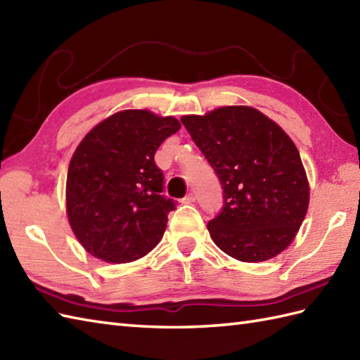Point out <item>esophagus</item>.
<instances>
[{
    "instance_id": "34e87169",
    "label": "esophagus",
    "mask_w": 360,
    "mask_h": 360,
    "mask_svg": "<svg viewBox=\"0 0 360 360\" xmlns=\"http://www.w3.org/2000/svg\"><path fill=\"white\" fill-rule=\"evenodd\" d=\"M195 200H196L195 193H188V195H186V198H182V202H184V204H192V202H195Z\"/></svg>"
}]
</instances>
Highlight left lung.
<instances>
[{"label": "left lung", "mask_w": 360, "mask_h": 360, "mask_svg": "<svg viewBox=\"0 0 360 360\" xmlns=\"http://www.w3.org/2000/svg\"><path fill=\"white\" fill-rule=\"evenodd\" d=\"M181 122L223 188V209L207 224L212 240L240 262L278 255L309 204L307 173L290 137L250 106H223Z\"/></svg>", "instance_id": "8db88e82"}]
</instances>
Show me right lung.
<instances>
[{"label":"right lung","instance_id":"obj_1","mask_svg":"<svg viewBox=\"0 0 360 360\" xmlns=\"http://www.w3.org/2000/svg\"><path fill=\"white\" fill-rule=\"evenodd\" d=\"M181 124L147 110L112 114L96 125L68 168L66 212L72 232L91 255L128 263L162 238L174 201L162 195L155 153Z\"/></svg>","mask_w":360,"mask_h":360}]
</instances>
